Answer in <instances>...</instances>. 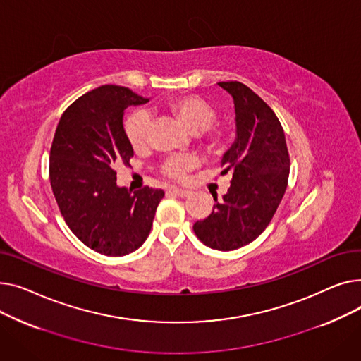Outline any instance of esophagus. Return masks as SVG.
<instances>
[{"label":"esophagus","mask_w":361,"mask_h":361,"mask_svg":"<svg viewBox=\"0 0 361 361\" xmlns=\"http://www.w3.org/2000/svg\"><path fill=\"white\" fill-rule=\"evenodd\" d=\"M168 193H171V195H176V196H180V197H187V196H190V192H188V190H183V188H177V187H171V188H168Z\"/></svg>","instance_id":"1"}]
</instances>
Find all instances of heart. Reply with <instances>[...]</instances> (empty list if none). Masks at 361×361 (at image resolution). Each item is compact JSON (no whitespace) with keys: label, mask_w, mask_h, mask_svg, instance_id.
Segmentation results:
<instances>
[{"label":"heart","mask_w":361,"mask_h":361,"mask_svg":"<svg viewBox=\"0 0 361 361\" xmlns=\"http://www.w3.org/2000/svg\"><path fill=\"white\" fill-rule=\"evenodd\" d=\"M162 109L171 114L178 123L192 133L207 150L218 152L225 143V130L215 124L216 109L206 99L196 94L173 97L162 102ZM124 133L127 142L135 152H145L152 140V123L147 112L136 111L126 120ZM197 165V159L188 155H173L164 159L161 165L162 174L176 181H183L190 169Z\"/></svg>","instance_id":"obj_1"}]
</instances>
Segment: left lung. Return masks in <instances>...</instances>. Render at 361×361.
I'll use <instances>...</instances> for the list:
<instances>
[{
	"label": "left lung",
	"instance_id": "left-lung-1",
	"mask_svg": "<svg viewBox=\"0 0 361 361\" xmlns=\"http://www.w3.org/2000/svg\"><path fill=\"white\" fill-rule=\"evenodd\" d=\"M235 106L237 139L222 158V174L233 176L214 209L195 222L193 231L207 247L230 252L256 240L272 221L287 190L290 155L283 128L272 108L245 85L219 82Z\"/></svg>",
	"mask_w": 361,
	"mask_h": 361
}]
</instances>
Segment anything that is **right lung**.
<instances>
[{"mask_svg":"<svg viewBox=\"0 0 361 361\" xmlns=\"http://www.w3.org/2000/svg\"><path fill=\"white\" fill-rule=\"evenodd\" d=\"M149 99L124 86L105 85L75 99L56 126L49 152V181L71 233L89 249L124 256L147 238L164 190L136 193L117 185V165H130L123 114Z\"/></svg>","mask_w":361,"mask_h":361,"instance_id":"right-lung-1","label":"right lung"}]
</instances>
